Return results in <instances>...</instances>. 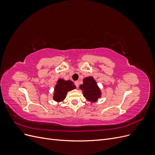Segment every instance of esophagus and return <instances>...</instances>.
Segmentation results:
<instances>
[{
	"label": "esophagus",
	"instance_id": "obj_1",
	"mask_svg": "<svg viewBox=\"0 0 155 155\" xmlns=\"http://www.w3.org/2000/svg\"><path fill=\"white\" fill-rule=\"evenodd\" d=\"M74 83H75V85L76 86V87H77V88H78V87H79V81H75V82H74Z\"/></svg>",
	"mask_w": 155,
	"mask_h": 155
}]
</instances>
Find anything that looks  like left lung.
I'll use <instances>...</instances> for the list:
<instances>
[{
    "instance_id": "1",
    "label": "left lung",
    "mask_w": 155,
    "mask_h": 155,
    "mask_svg": "<svg viewBox=\"0 0 155 155\" xmlns=\"http://www.w3.org/2000/svg\"><path fill=\"white\" fill-rule=\"evenodd\" d=\"M83 84L79 86L85 99L91 104L97 101L101 97V91L92 76L86 77L83 79Z\"/></svg>"
}]
</instances>
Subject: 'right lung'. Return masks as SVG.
Returning a JSON list of instances; mask_svg holds the SVG:
<instances>
[{"mask_svg":"<svg viewBox=\"0 0 155 155\" xmlns=\"http://www.w3.org/2000/svg\"><path fill=\"white\" fill-rule=\"evenodd\" d=\"M76 88L74 83L70 80L58 79L55 85L53 94V100L56 102L63 101L66 98L67 92Z\"/></svg>","mask_w":155,"mask_h":155,"instance_id":"1","label":"right lung"}]
</instances>
